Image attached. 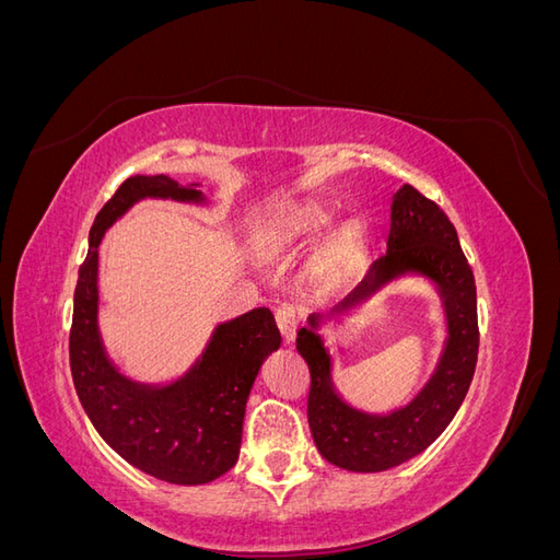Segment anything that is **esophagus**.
Listing matches in <instances>:
<instances>
[{
    "mask_svg": "<svg viewBox=\"0 0 560 560\" xmlns=\"http://www.w3.org/2000/svg\"><path fill=\"white\" fill-rule=\"evenodd\" d=\"M276 322H278V327H280V334H282L284 341L292 343L294 336H296V329L301 325L299 308H294V306H280L278 313H276Z\"/></svg>",
    "mask_w": 560,
    "mask_h": 560,
    "instance_id": "esophagus-1",
    "label": "esophagus"
}]
</instances>
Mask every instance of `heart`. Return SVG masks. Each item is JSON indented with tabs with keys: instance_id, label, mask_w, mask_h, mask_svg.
Masks as SVG:
<instances>
[{
	"instance_id": "obj_1",
	"label": "heart",
	"mask_w": 560,
	"mask_h": 560,
	"mask_svg": "<svg viewBox=\"0 0 560 560\" xmlns=\"http://www.w3.org/2000/svg\"><path fill=\"white\" fill-rule=\"evenodd\" d=\"M329 226V212L315 202H292L268 214L259 241L266 252H290L315 241ZM350 254V238L338 241L327 252V266H341Z\"/></svg>"
}]
</instances>
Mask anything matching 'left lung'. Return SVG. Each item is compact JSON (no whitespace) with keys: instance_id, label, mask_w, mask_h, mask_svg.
Wrapping results in <instances>:
<instances>
[{"instance_id":"1","label":"left lung","mask_w":560,"mask_h":560,"mask_svg":"<svg viewBox=\"0 0 560 560\" xmlns=\"http://www.w3.org/2000/svg\"><path fill=\"white\" fill-rule=\"evenodd\" d=\"M409 270L428 276L442 292L448 343L430 383L404 409L389 416L352 409L334 393L329 354L315 334L319 315H311V327L299 331L296 350L311 371L308 425L317 451L336 467L383 471L411 460L448 428L471 385L479 358L477 282L471 266L448 214L416 186L404 184L393 198L387 254L369 266L364 280L336 311L354 306Z\"/></svg>"}]
</instances>
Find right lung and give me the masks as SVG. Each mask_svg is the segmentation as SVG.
<instances>
[{
	"instance_id": "right-lung-1",
	"label": "right lung",
	"mask_w": 560,
	"mask_h": 560,
	"mask_svg": "<svg viewBox=\"0 0 560 560\" xmlns=\"http://www.w3.org/2000/svg\"><path fill=\"white\" fill-rule=\"evenodd\" d=\"M147 196L202 200L194 186L165 175H135L97 212L74 290L72 378L83 411L124 460L167 483H210L238 463L252 383L282 338L273 313L254 308L219 325L200 362L173 385L149 387L118 374L97 334V245L116 219Z\"/></svg>"
}]
</instances>
